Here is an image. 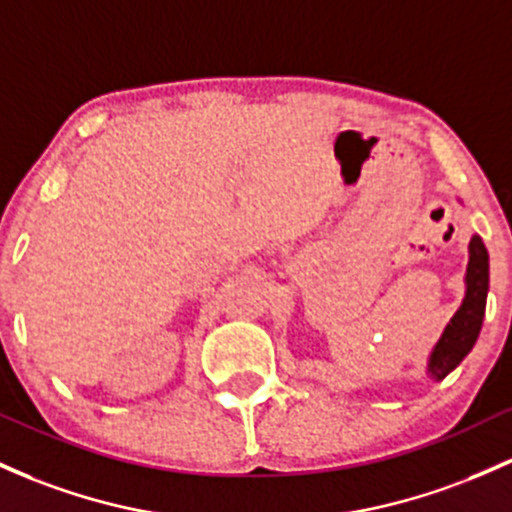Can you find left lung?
<instances>
[{
	"mask_svg": "<svg viewBox=\"0 0 512 512\" xmlns=\"http://www.w3.org/2000/svg\"><path fill=\"white\" fill-rule=\"evenodd\" d=\"M469 254L471 256L469 268H466V298L432 351L430 373L437 381L461 364V359L474 349L478 332H481L488 293V251L478 236L471 239Z\"/></svg>",
	"mask_w": 512,
	"mask_h": 512,
	"instance_id": "8db88e82",
	"label": "left lung"
}]
</instances>
